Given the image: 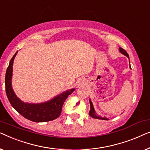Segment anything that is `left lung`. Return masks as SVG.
<instances>
[{"instance_id":"obj_1","label":"left lung","mask_w":150,"mask_h":150,"mask_svg":"<svg viewBox=\"0 0 150 150\" xmlns=\"http://www.w3.org/2000/svg\"><path fill=\"white\" fill-rule=\"evenodd\" d=\"M120 52H121L122 54H123L125 55V56H126L128 57V58H129V56H128V54L127 52H126L125 50H124V49H122V48L120 47ZM90 111L89 112V114L90 116H91L93 118H95V119H99V120H107V118L105 117H100V116H98V115H96V113H95V111H94V107H93V105H92V103L91 102V100H90Z\"/></svg>"}]
</instances>
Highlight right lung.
Listing matches in <instances>:
<instances>
[{
    "label": "right lung",
    "mask_w": 150,
    "mask_h": 150,
    "mask_svg": "<svg viewBox=\"0 0 150 150\" xmlns=\"http://www.w3.org/2000/svg\"><path fill=\"white\" fill-rule=\"evenodd\" d=\"M17 53L10 60L5 75L6 94L11 106L23 117L35 122H49L58 118L62 111L65 100L75 89L69 90L52 100L41 104H29L21 101L15 94L11 87L12 66Z\"/></svg>",
    "instance_id": "right-lung-1"
}]
</instances>
